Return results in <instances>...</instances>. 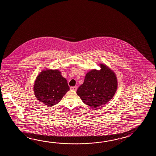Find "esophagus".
<instances>
[{"instance_id":"esophagus-1","label":"esophagus","mask_w":156,"mask_h":156,"mask_svg":"<svg viewBox=\"0 0 156 156\" xmlns=\"http://www.w3.org/2000/svg\"><path fill=\"white\" fill-rule=\"evenodd\" d=\"M70 89L73 90V91H76L77 90V87L76 86H73V87H70Z\"/></svg>"}]
</instances>
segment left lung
Masks as SVG:
<instances>
[{
	"label": "left lung",
	"instance_id": "8db88e82",
	"mask_svg": "<svg viewBox=\"0 0 156 156\" xmlns=\"http://www.w3.org/2000/svg\"><path fill=\"white\" fill-rule=\"evenodd\" d=\"M100 70L95 69L87 73L84 82L76 91L83 103L94 109L112 99L118 88L115 72L103 63H100Z\"/></svg>",
	"mask_w": 156,
	"mask_h": 156
}]
</instances>
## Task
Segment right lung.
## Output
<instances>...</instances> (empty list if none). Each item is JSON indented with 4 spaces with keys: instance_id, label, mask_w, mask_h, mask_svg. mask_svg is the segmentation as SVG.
Listing matches in <instances>:
<instances>
[{
    "instance_id": "1",
    "label": "right lung",
    "mask_w": 156,
    "mask_h": 156,
    "mask_svg": "<svg viewBox=\"0 0 156 156\" xmlns=\"http://www.w3.org/2000/svg\"><path fill=\"white\" fill-rule=\"evenodd\" d=\"M69 90L67 80L57 69H43L37 76L33 85L37 99L48 106L60 102Z\"/></svg>"
}]
</instances>
